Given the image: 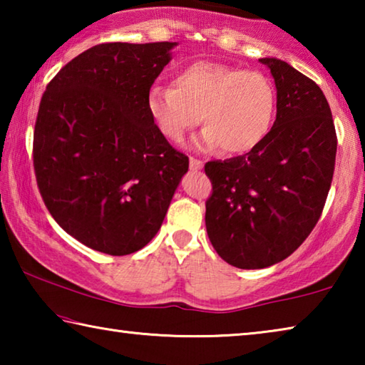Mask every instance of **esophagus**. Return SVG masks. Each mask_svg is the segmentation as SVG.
<instances>
[{
	"mask_svg": "<svg viewBox=\"0 0 365 365\" xmlns=\"http://www.w3.org/2000/svg\"><path fill=\"white\" fill-rule=\"evenodd\" d=\"M205 168V164H202V160L196 159V158H190V169L191 170H201Z\"/></svg>",
	"mask_w": 365,
	"mask_h": 365,
	"instance_id": "esophagus-1",
	"label": "esophagus"
}]
</instances>
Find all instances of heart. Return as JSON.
<instances>
[{"label":"heart","mask_w":365,"mask_h":365,"mask_svg":"<svg viewBox=\"0 0 365 365\" xmlns=\"http://www.w3.org/2000/svg\"><path fill=\"white\" fill-rule=\"evenodd\" d=\"M174 85H154L148 95L153 120L170 141L180 143L200 120L206 128L196 143L206 150L243 154L267 137L277 91L265 73L197 61L175 73Z\"/></svg>","instance_id":"heart-1"}]
</instances>
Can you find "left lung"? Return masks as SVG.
Here are the masks:
<instances>
[{"mask_svg":"<svg viewBox=\"0 0 365 365\" xmlns=\"http://www.w3.org/2000/svg\"><path fill=\"white\" fill-rule=\"evenodd\" d=\"M277 88V119L243 156L206 163V230L233 267L264 269L299 248L320 219L336 156L331 110L319 85L275 58L259 59Z\"/></svg>","mask_w":365,"mask_h":365,"instance_id":"left-lung-1","label":"left lung"}]
</instances>
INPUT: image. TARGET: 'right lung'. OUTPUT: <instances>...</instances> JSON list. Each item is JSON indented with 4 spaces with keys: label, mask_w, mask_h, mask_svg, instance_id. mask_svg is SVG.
<instances>
[{
    "label": "right lung",
    "mask_w": 365,
    "mask_h": 365,
    "mask_svg": "<svg viewBox=\"0 0 365 365\" xmlns=\"http://www.w3.org/2000/svg\"><path fill=\"white\" fill-rule=\"evenodd\" d=\"M177 43H101L61 69L41 96L34 169L49 214L110 256L138 251L163 225L188 158L148 109Z\"/></svg>",
    "instance_id": "1"
}]
</instances>
